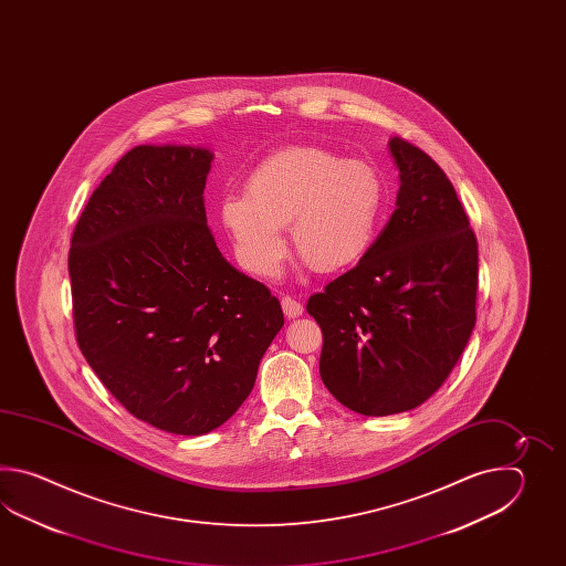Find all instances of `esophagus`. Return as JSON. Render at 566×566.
I'll return each instance as SVG.
<instances>
[{"label":"esophagus","instance_id":"esophagus-1","mask_svg":"<svg viewBox=\"0 0 566 566\" xmlns=\"http://www.w3.org/2000/svg\"><path fill=\"white\" fill-rule=\"evenodd\" d=\"M281 307H283V312H285L287 317H300L301 313H303V303L295 300V297H291V295H285L281 300Z\"/></svg>","mask_w":566,"mask_h":566}]
</instances>
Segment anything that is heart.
<instances>
[{"label":"heart","instance_id":"heart-1","mask_svg":"<svg viewBox=\"0 0 566 566\" xmlns=\"http://www.w3.org/2000/svg\"><path fill=\"white\" fill-rule=\"evenodd\" d=\"M385 180L361 159H346L317 145H291L263 157L244 193L220 202L222 224L242 265L271 277L285 256L287 227L301 259L319 273L356 265L370 251L382 208Z\"/></svg>","mask_w":566,"mask_h":566}]
</instances>
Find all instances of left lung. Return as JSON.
<instances>
[{
    "instance_id": "obj_1",
    "label": "left lung",
    "mask_w": 566,
    "mask_h": 566,
    "mask_svg": "<svg viewBox=\"0 0 566 566\" xmlns=\"http://www.w3.org/2000/svg\"><path fill=\"white\" fill-rule=\"evenodd\" d=\"M390 151L395 212L360 263L307 300L324 336L325 388L366 417L422 405L475 325L478 239L455 188L417 145L395 137Z\"/></svg>"
}]
</instances>
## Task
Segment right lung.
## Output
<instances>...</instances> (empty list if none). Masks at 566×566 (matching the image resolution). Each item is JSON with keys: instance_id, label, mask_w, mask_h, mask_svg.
Here are the masks:
<instances>
[{"instance_id": "obj_1", "label": "right lung", "mask_w": 566, "mask_h": 566, "mask_svg": "<svg viewBox=\"0 0 566 566\" xmlns=\"http://www.w3.org/2000/svg\"><path fill=\"white\" fill-rule=\"evenodd\" d=\"M210 161L200 147H133L88 198L69 251L88 366L135 419L176 434L229 421L283 327L277 297L230 265L206 224Z\"/></svg>"}]
</instances>
